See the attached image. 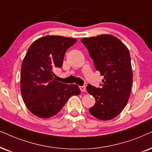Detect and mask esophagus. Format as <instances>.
<instances>
[{"label": "esophagus", "mask_w": 152, "mask_h": 152, "mask_svg": "<svg viewBox=\"0 0 152 152\" xmlns=\"http://www.w3.org/2000/svg\"><path fill=\"white\" fill-rule=\"evenodd\" d=\"M80 90L81 92H85L86 90V87L85 86H80Z\"/></svg>", "instance_id": "esophagus-1"}]
</instances>
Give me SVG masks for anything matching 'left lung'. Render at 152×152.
Returning <instances> with one entry per match:
<instances>
[{
	"instance_id": "obj_1",
	"label": "left lung",
	"mask_w": 152,
	"mask_h": 152,
	"mask_svg": "<svg viewBox=\"0 0 152 152\" xmlns=\"http://www.w3.org/2000/svg\"><path fill=\"white\" fill-rule=\"evenodd\" d=\"M96 70L104 76L101 88L88 84L86 90L95 99L90 114L102 121L111 120L127 104L132 83V72L128 48L118 38L109 34L83 38Z\"/></svg>"
}]
</instances>
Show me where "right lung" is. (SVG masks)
<instances>
[{
  "label": "right lung",
  "mask_w": 152,
  "mask_h": 152,
  "mask_svg": "<svg viewBox=\"0 0 152 152\" xmlns=\"http://www.w3.org/2000/svg\"><path fill=\"white\" fill-rule=\"evenodd\" d=\"M76 41L72 38L46 36L28 48L21 68V94L35 116L42 118L55 116L69 97L80 93L76 84L67 85L55 80L53 72L62 66L65 53Z\"/></svg>",
  "instance_id": "right-lung-1"
}]
</instances>
